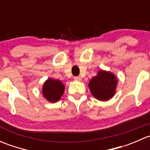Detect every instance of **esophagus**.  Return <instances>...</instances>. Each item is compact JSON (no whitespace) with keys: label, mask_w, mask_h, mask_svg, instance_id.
Masks as SVG:
<instances>
[{"label":"esophagus","mask_w":150,"mask_h":150,"mask_svg":"<svg viewBox=\"0 0 150 150\" xmlns=\"http://www.w3.org/2000/svg\"><path fill=\"white\" fill-rule=\"evenodd\" d=\"M74 80L76 81H81V78L80 76H76V77H74Z\"/></svg>","instance_id":"34e87169"}]
</instances>
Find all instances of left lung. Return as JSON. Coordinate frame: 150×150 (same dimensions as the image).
Listing matches in <instances>:
<instances>
[{"instance_id":"obj_1","label":"left lung","mask_w":150,"mask_h":150,"mask_svg":"<svg viewBox=\"0 0 150 150\" xmlns=\"http://www.w3.org/2000/svg\"><path fill=\"white\" fill-rule=\"evenodd\" d=\"M117 80L110 72L99 71L97 75L90 81L88 87L92 95L99 101H107L115 93Z\"/></svg>"}]
</instances>
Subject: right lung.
Masks as SVG:
<instances>
[{"label": "right lung", "mask_w": 150, "mask_h": 150, "mask_svg": "<svg viewBox=\"0 0 150 150\" xmlns=\"http://www.w3.org/2000/svg\"><path fill=\"white\" fill-rule=\"evenodd\" d=\"M64 86L62 81L48 78L43 86V96L50 102H57L61 99L64 91Z\"/></svg>", "instance_id": "obj_1"}]
</instances>
